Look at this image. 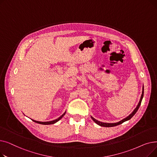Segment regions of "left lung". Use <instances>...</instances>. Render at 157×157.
<instances>
[{"label":"left lung","mask_w":157,"mask_h":157,"mask_svg":"<svg viewBox=\"0 0 157 157\" xmlns=\"http://www.w3.org/2000/svg\"><path fill=\"white\" fill-rule=\"evenodd\" d=\"M143 95H144V85L143 86V91H142V94H141V98H140L139 100V102L137 104V105L136 106V108L134 109V110L132 112L128 117H127L126 118H123V120L118 121V122H116V123H104V122H102V121H98L97 120L95 119L94 117H92L91 116V118L93 120V121L96 123V124L100 125L101 127H114V126H117V125H120L122 123L125 122L126 121H128L130 119H131L133 117L134 115L136 113V112L137 111L139 108L140 107V105H141V102H142V100H143Z\"/></svg>","instance_id":"1"}]
</instances>
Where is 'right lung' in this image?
I'll use <instances>...</instances> for the list:
<instances>
[{
	"instance_id": "obj_1",
	"label": "right lung",
	"mask_w": 157,
	"mask_h": 157,
	"mask_svg": "<svg viewBox=\"0 0 157 157\" xmlns=\"http://www.w3.org/2000/svg\"><path fill=\"white\" fill-rule=\"evenodd\" d=\"M66 113V111H65V113L61 115V116L58 118L56 120H52V121H36V120H32L33 121H34L36 123H39V124H42V125H52V124H54V123H56L57 121H59L60 120L62 119V118L64 116L65 114Z\"/></svg>"
}]
</instances>
